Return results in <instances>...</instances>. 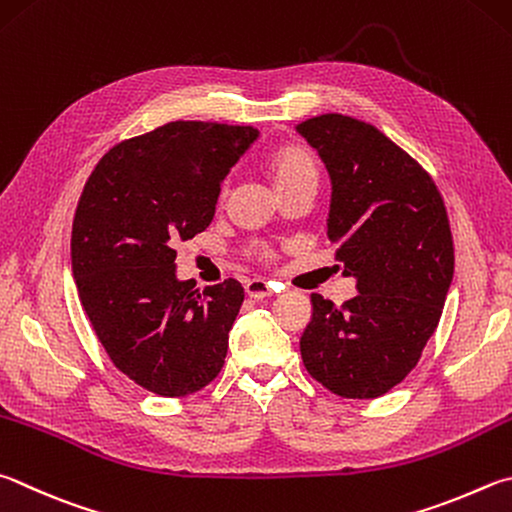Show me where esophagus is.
Masks as SVG:
<instances>
[{
  "instance_id": "34e87169",
  "label": "esophagus",
  "mask_w": 512,
  "mask_h": 512,
  "mask_svg": "<svg viewBox=\"0 0 512 512\" xmlns=\"http://www.w3.org/2000/svg\"><path fill=\"white\" fill-rule=\"evenodd\" d=\"M246 288V295L253 297V300H264V297H271L273 295V286L271 282L262 280V277H255V280H248L244 284Z\"/></svg>"
}]
</instances>
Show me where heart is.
Instances as JSON below:
<instances>
[{"instance_id":"1","label":"heart","mask_w":512,"mask_h":512,"mask_svg":"<svg viewBox=\"0 0 512 512\" xmlns=\"http://www.w3.org/2000/svg\"><path fill=\"white\" fill-rule=\"evenodd\" d=\"M271 176L277 192L291 188L297 183H315L318 181V170H315L313 159L302 150L295 147H286V150L277 152L271 159ZM259 259H273V250L266 246H259L257 250Z\"/></svg>"}]
</instances>
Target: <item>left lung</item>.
I'll return each mask as SVG.
<instances>
[{"instance_id": "1", "label": "left lung", "mask_w": 512, "mask_h": 512, "mask_svg": "<svg viewBox=\"0 0 512 512\" xmlns=\"http://www.w3.org/2000/svg\"><path fill=\"white\" fill-rule=\"evenodd\" d=\"M331 176L327 235L358 295L313 293L304 367L342 398H378L410 374L441 320L454 275L448 212L432 176L358 118L322 114L295 127Z\"/></svg>"}]
</instances>
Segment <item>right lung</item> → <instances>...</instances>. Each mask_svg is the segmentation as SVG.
<instances>
[{"label":"right lung","mask_w":512,"mask_h":512,"mask_svg":"<svg viewBox=\"0 0 512 512\" xmlns=\"http://www.w3.org/2000/svg\"><path fill=\"white\" fill-rule=\"evenodd\" d=\"M255 127L176 120L102 156L71 230L73 280L111 362L152 394L176 398L217 378L244 302L237 280L176 277L179 241L206 230L221 181Z\"/></svg>","instance_id":"1"}]
</instances>
